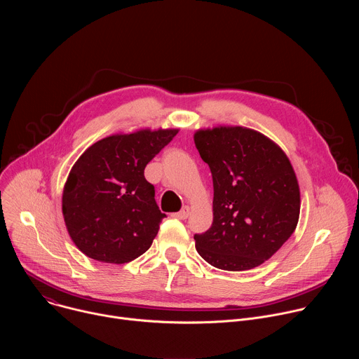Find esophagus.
Wrapping results in <instances>:
<instances>
[{"label": "esophagus", "instance_id": "34e87169", "mask_svg": "<svg viewBox=\"0 0 359 359\" xmlns=\"http://www.w3.org/2000/svg\"><path fill=\"white\" fill-rule=\"evenodd\" d=\"M189 215H190V209H189L187 206H184L180 212L175 213L173 216H175V217H177V219H180V220H186V219L189 217Z\"/></svg>", "mask_w": 359, "mask_h": 359}]
</instances>
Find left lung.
I'll use <instances>...</instances> for the list:
<instances>
[{
    "label": "left lung",
    "mask_w": 359,
    "mask_h": 359,
    "mask_svg": "<svg viewBox=\"0 0 359 359\" xmlns=\"http://www.w3.org/2000/svg\"><path fill=\"white\" fill-rule=\"evenodd\" d=\"M194 143L213 177V223L194 234L196 250L216 269L257 267L291 237L299 189L285 153L245 128L198 130Z\"/></svg>",
    "instance_id": "left-lung-1"
}]
</instances>
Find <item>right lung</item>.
Returning a JSON list of instances; mask_svg holds the SVG:
<instances>
[{"mask_svg": "<svg viewBox=\"0 0 359 359\" xmlns=\"http://www.w3.org/2000/svg\"><path fill=\"white\" fill-rule=\"evenodd\" d=\"M176 133L146 129L114 135L76 161L64 187L62 213L72 241L88 257L123 264L151 245L166 215L144 168Z\"/></svg>", "mask_w": 359, "mask_h": 359, "instance_id": "add662e5", "label": "right lung"}]
</instances>
